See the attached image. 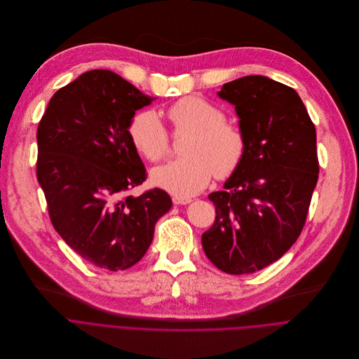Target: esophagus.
<instances>
[{
  "label": "esophagus",
  "instance_id": "34e87169",
  "mask_svg": "<svg viewBox=\"0 0 359 359\" xmlns=\"http://www.w3.org/2000/svg\"><path fill=\"white\" fill-rule=\"evenodd\" d=\"M192 199L191 198H188V196H180V195H174L172 196V202L175 203V205H187V203H189Z\"/></svg>",
  "mask_w": 359,
  "mask_h": 359
}]
</instances>
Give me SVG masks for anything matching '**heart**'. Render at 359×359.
<instances>
[{"instance_id":"heart-1","label":"heart","mask_w":359,"mask_h":359,"mask_svg":"<svg viewBox=\"0 0 359 359\" xmlns=\"http://www.w3.org/2000/svg\"><path fill=\"white\" fill-rule=\"evenodd\" d=\"M174 133H189L182 146V158L153 172L158 187L180 196L202 191L212 175L229 178L241 167L248 140L243 128L226 120L225 111L199 96H185L167 109ZM135 150L150 163H160L170 149L168 131L153 110L135 113L128 126Z\"/></svg>"}]
</instances>
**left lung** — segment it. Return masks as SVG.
<instances>
[{
  "label": "left lung",
  "instance_id": "1",
  "mask_svg": "<svg viewBox=\"0 0 359 359\" xmlns=\"http://www.w3.org/2000/svg\"><path fill=\"white\" fill-rule=\"evenodd\" d=\"M246 156L225 189L208 195L213 225L202 235L208 259L229 274H249L278 260L300 236L318 180L316 126L297 92L266 76L225 83Z\"/></svg>",
  "mask_w": 359,
  "mask_h": 359
}]
</instances>
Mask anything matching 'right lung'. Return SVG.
Returning a JSON list of instances; mask_svg holds the SVG:
<instances>
[{"instance_id":"obj_1","label":"right lung","mask_w":359,"mask_h":359,"mask_svg":"<svg viewBox=\"0 0 359 359\" xmlns=\"http://www.w3.org/2000/svg\"><path fill=\"white\" fill-rule=\"evenodd\" d=\"M154 97L111 70H89L50 99L36 131V178L60 238L92 264L126 270L146 255L157 221L172 206L153 188L128 135L135 110Z\"/></svg>"}]
</instances>
